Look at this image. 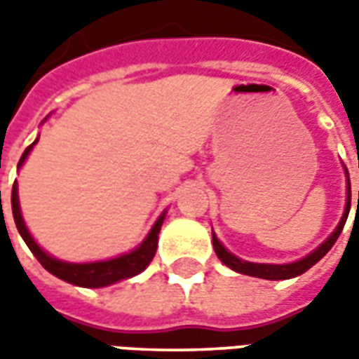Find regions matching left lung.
<instances>
[{"mask_svg":"<svg viewBox=\"0 0 359 359\" xmlns=\"http://www.w3.org/2000/svg\"><path fill=\"white\" fill-rule=\"evenodd\" d=\"M346 182H348V201H346V208H344V215H342V220L338 222L337 230L330 233L327 240L323 241L319 248L311 251L309 255L299 259L296 263H288V265H266V263H249V261H241L236 255H232L228 249L218 241L215 233H212V245H215V251L218 259L224 263L226 266H230L232 271L241 274H248V276H255V278H265V280H286V278H294V276H299L304 274L306 271H309L315 263H319L323 257L327 255L330 251V248L337 243L338 236L342 232V228L346 224L348 212H350V177H348V170H346ZM359 199V193H358ZM359 203V201H358Z\"/></svg>","mask_w":359,"mask_h":359,"instance_id":"obj_1","label":"left lung"}]
</instances>
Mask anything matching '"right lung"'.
Wrapping results in <instances>:
<instances>
[{
	"instance_id": "1",
	"label": "right lung",
	"mask_w": 359,
	"mask_h": 359,
	"mask_svg": "<svg viewBox=\"0 0 359 359\" xmlns=\"http://www.w3.org/2000/svg\"><path fill=\"white\" fill-rule=\"evenodd\" d=\"M36 143L38 139L30 144V147H27V151L22 152V156L21 160H19L17 168H21L22 164H25L29 152L32 151V147ZM11 208L17 230L21 233V238L25 240V243L29 245L30 251H32L34 257L40 261V265L44 266L48 273H52L53 276L69 282V284H75V286H83V288H102V286H110L114 282L126 280V278H131L135 274L143 273L144 269L149 266V263L152 261L154 253H156L160 228H162L164 216H166V210H164V212L158 216V220L154 222L152 230L149 232V236L144 238L143 243H141L139 248H135L133 251L126 253V255H119L116 257V259H108V261H96V263H65V261H60V259H53V257L48 255L44 249L40 248L36 241H34V238L30 236L29 228L25 226V220H22L21 215L17 182L13 184ZM1 212H4V207H1Z\"/></svg>"
}]
</instances>
